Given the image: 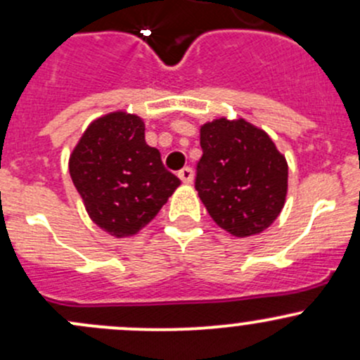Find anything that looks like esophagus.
Wrapping results in <instances>:
<instances>
[{"label":"esophagus","mask_w":360,"mask_h":360,"mask_svg":"<svg viewBox=\"0 0 360 360\" xmlns=\"http://www.w3.org/2000/svg\"><path fill=\"white\" fill-rule=\"evenodd\" d=\"M177 176H179V179L183 181L184 184H191L193 183V176H195V174H193L191 167H183L179 172H177Z\"/></svg>","instance_id":"34e87169"}]
</instances>
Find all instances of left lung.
Segmentation results:
<instances>
[{"label": "left lung", "instance_id": "obj_1", "mask_svg": "<svg viewBox=\"0 0 360 360\" xmlns=\"http://www.w3.org/2000/svg\"><path fill=\"white\" fill-rule=\"evenodd\" d=\"M200 145L195 188L215 224L236 238L270 227L285 203L289 176L271 138L244 120L220 117L201 126Z\"/></svg>", "mask_w": 360, "mask_h": 360}]
</instances>
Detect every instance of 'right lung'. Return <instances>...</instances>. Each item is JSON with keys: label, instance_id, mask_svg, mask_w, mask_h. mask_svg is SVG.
Listing matches in <instances>:
<instances>
[{"label": "right lung", "instance_id": "add662e5", "mask_svg": "<svg viewBox=\"0 0 360 360\" xmlns=\"http://www.w3.org/2000/svg\"><path fill=\"white\" fill-rule=\"evenodd\" d=\"M70 176L90 219L116 238L136 234L181 184L145 141L143 121L126 112L86 128L70 157Z\"/></svg>", "mask_w": 360, "mask_h": 360}]
</instances>
